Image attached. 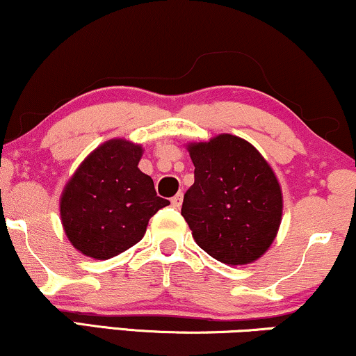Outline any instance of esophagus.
<instances>
[{"mask_svg": "<svg viewBox=\"0 0 356 356\" xmlns=\"http://www.w3.org/2000/svg\"><path fill=\"white\" fill-rule=\"evenodd\" d=\"M181 203H183V193H178V195H175L173 198H171V206H173V208H179V206H181Z\"/></svg>", "mask_w": 356, "mask_h": 356, "instance_id": "34e87169", "label": "esophagus"}]
</instances>
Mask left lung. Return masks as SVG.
<instances>
[{"mask_svg":"<svg viewBox=\"0 0 356 356\" xmlns=\"http://www.w3.org/2000/svg\"><path fill=\"white\" fill-rule=\"evenodd\" d=\"M195 183L181 216L193 239L227 266L257 261L274 243L282 221V190L272 166L248 140L221 134L186 145Z\"/></svg>","mask_w":356,"mask_h":356,"instance_id":"obj_1","label":"left lung"}]
</instances>
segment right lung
I'll return each instance as SVG.
<instances>
[{
	"label": "right lung",
	"instance_id": "right-lung-1",
	"mask_svg": "<svg viewBox=\"0 0 356 356\" xmlns=\"http://www.w3.org/2000/svg\"><path fill=\"white\" fill-rule=\"evenodd\" d=\"M143 147L125 138L99 145L65 183L60 222L71 244L105 261L130 249L147 232L150 218L170 204L156 196L153 179L138 168Z\"/></svg>",
	"mask_w": 356,
	"mask_h": 356
}]
</instances>
